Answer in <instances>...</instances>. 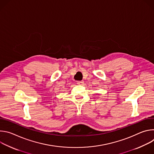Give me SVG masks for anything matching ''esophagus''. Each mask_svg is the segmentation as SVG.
Masks as SVG:
<instances>
[{
	"label": "esophagus",
	"mask_w": 154,
	"mask_h": 154,
	"mask_svg": "<svg viewBox=\"0 0 154 154\" xmlns=\"http://www.w3.org/2000/svg\"><path fill=\"white\" fill-rule=\"evenodd\" d=\"M77 83L78 85H82L83 83H84V82L83 81H77Z\"/></svg>",
	"instance_id": "1"
}]
</instances>
